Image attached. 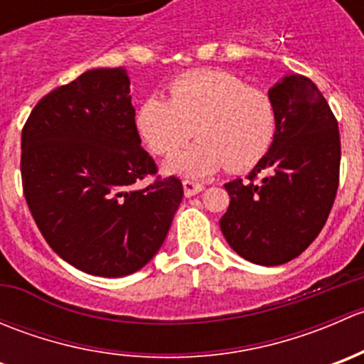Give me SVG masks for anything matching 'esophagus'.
Instances as JSON below:
<instances>
[{
    "mask_svg": "<svg viewBox=\"0 0 364 364\" xmlns=\"http://www.w3.org/2000/svg\"><path fill=\"white\" fill-rule=\"evenodd\" d=\"M183 190H185V197H193V196H197V193L203 192L204 185L185 179V181H183Z\"/></svg>",
    "mask_w": 364,
    "mask_h": 364,
    "instance_id": "obj_1",
    "label": "esophagus"
}]
</instances>
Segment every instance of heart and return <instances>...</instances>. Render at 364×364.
Here are the masks:
<instances>
[{
  "label": "heart",
  "instance_id": "b5f03b06",
  "mask_svg": "<svg viewBox=\"0 0 364 364\" xmlns=\"http://www.w3.org/2000/svg\"><path fill=\"white\" fill-rule=\"evenodd\" d=\"M137 128L156 155L178 151L196 132L199 141L165 161L164 171L197 179L225 165L243 172L260 164L277 137L278 119L273 100L240 77L193 72L172 82L171 100L161 95L146 98Z\"/></svg>",
  "mask_w": 364,
  "mask_h": 364
}]
</instances>
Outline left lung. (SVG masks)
Listing matches in <instances>:
<instances>
[{"label": "left lung", "instance_id": "obj_1", "mask_svg": "<svg viewBox=\"0 0 364 364\" xmlns=\"http://www.w3.org/2000/svg\"><path fill=\"white\" fill-rule=\"evenodd\" d=\"M278 130L248 179L225 183L230 196L220 229L237 255L280 266L301 255L324 227L340 176L338 123L308 77L287 73L267 91ZM262 173L260 182H253Z\"/></svg>", "mask_w": 364, "mask_h": 364}]
</instances>
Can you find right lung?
Returning a JSON list of instances; mask_svg holds the SVG:
<instances>
[{"label": "right lung", "instance_id": "right-lung-1", "mask_svg": "<svg viewBox=\"0 0 364 364\" xmlns=\"http://www.w3.org/2000/svg\"><path fill=\"white\" fill-rule=\"evenodd\" d=\"M24 197L49 247L87 274L119 278L144 267L183 199L178 178L155 174L141 146L130 77L93 68L35 105L23 128Z\"/></svg>", "mask_w": 364, "mask_h": 364}]
</instances>
